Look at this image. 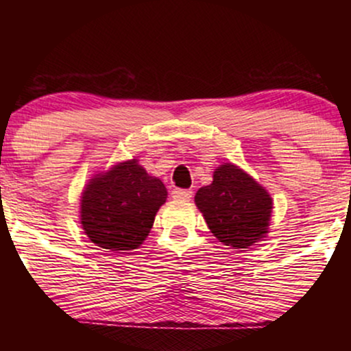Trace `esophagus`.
<instances>
[{
    "label": "esophagus",
    "instance_id": "34e87169",
    "mask_svg": "<svg viewBox=\"0 0 351 351\" xmlns=\"http://www.w3.org/2000/svg\"><path fill=\"white\" fill-rule=\"evenodd\" d=\"M171 196L175 199H180V201H189L193 196V191L191 189H173Z\"/></svg>",
    "mask_w": 351,
    "mask_h": 351
}]
</instances>
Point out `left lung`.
<instances>
[{"label": "left lung", "instance_id": "obj_1", "mask_svg": "<svg viewBox=\"0 0 351 351\" xmlns=\"http://www.w3.org/2000/svg\"><path fill=\"white\" fill-rule=\"evenodd\" d=\"M195 203L213 236L229 247L247 249L269 234L271 195L234 163L216 167L213 183L196 191Z\"/></svg>", "mask_w": 351, "mask_h": 351}]
</instances>
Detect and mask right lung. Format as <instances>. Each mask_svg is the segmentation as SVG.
<instances>
[{
    "mask_svg": "<svg viewBox=\"0 0 351 351\" xmlns=\"http://www.w3.org/2000/svg\"><path fill=\"white\" fill-rule=\"evenodd\" d=\"M167 198L163 181L148 175L135 156L87 181L80 195V226L99 247L134 251L147 239Z\"/></svg>",
    "mask_w": 351,
    "mask_h": 351,
    "instance_id": "right-lung-1",
    "label": "right lung"
}]
</instances>
